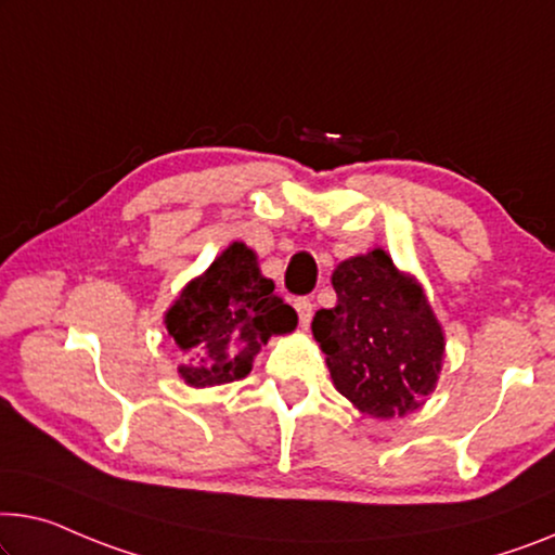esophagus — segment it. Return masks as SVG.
Wrapping results in <instances>:
<instances>
[{"label":"esophagus","instance_id":"1","mask_svg":"<svg viewBox=\"0 0 555 555\" xmlns=\"http://www.w3.org/2000/svg\"><path fill=\"white\" fill-rule=\"evenodd\" d=\"M296 313H299V324L306 328L311 324V317H313V304L309 299H296Z\"/></svg>","mask_w":555,"mask_h":555}]
</instances>
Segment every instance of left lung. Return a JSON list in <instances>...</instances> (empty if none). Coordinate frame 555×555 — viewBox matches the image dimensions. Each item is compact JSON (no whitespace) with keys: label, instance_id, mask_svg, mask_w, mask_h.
<instances>
[{"label":"left lung","instance_id":"obj_1","mask_svg":"<svg viewBox=\"0 0 555 555\" xmlns=\"http://www.w3.org/2000/svg\"><path fill=\"white\" fill-rule=\"evenodd\" d=\"M334 309L311 321L336 391L374 418L406 416L436 388L443 328L413 276L384 249L351 256L331 276Z\"/></svg>","mask_w":555,"mask_h":555}]
</instances>
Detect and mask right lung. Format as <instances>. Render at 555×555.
Returning a JSON list of instances; mask_svg holds the SVG:
<instances>
[{
    "mask_svg": "<svg viewBox=\"0 0 555 555\" xmlns=\"http://www.w3.org/2000/svg\"><path fill=\"white\" fill-rule=\"evenodd\" d=\"M164 324L181 351L179 376L206 388L244 378L261 346L292 334L299 317L274 294L249 246L234 242L181 288Z\"/></svg>",
    "mask_w": 555,
    "mask_h": 555,
    "instance_id": "obj_1",
    "label": "right lung"
}]
</instances>
